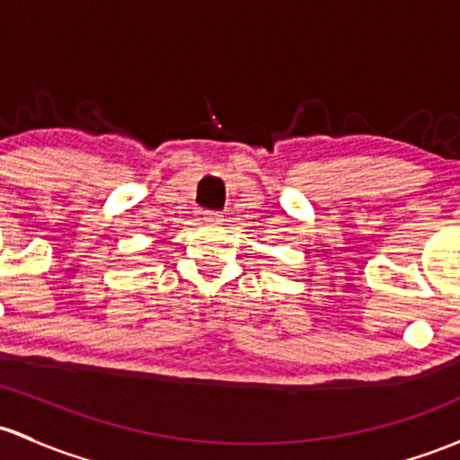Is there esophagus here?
I'll list each match as a JSON object with an SVG mask.
<instances>
[{"instance_id": "1", "label": "esophagus", "mask_w": 460, "mask_h": 460, "mask_svg": "<svg viewBox=\"0 0 460 460\" xmlns=\"http://www.w3.org/2000/svg\"><path fill=\"white\" fill-rule=\"evenodd\" d=\"M203 220H205V225L218 226L225 222V216L218 214V211H203Z\"/></svg>"}]
</instances>
